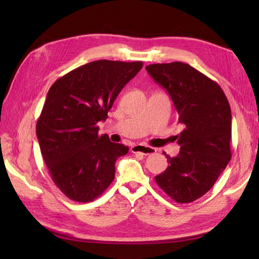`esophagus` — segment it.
Returning a JSON list of instances; mask_svg holds the SVG:
<instances>
[{
  "label": "esophagus",
  "mask_w": 259,
  "mask_h": 259,
  "mask_svg": "<svg viewBox=\"0 0 259 259\" xmlns=\"http://www.w3.org/2000/svg\"><path fill=\"white\" fill-rule=\"evenodd\" d=\"M131 152L134 153H141V155L145 156H149L152 155V153L156 152V149L149 146H144V145H135L131 147Z\"/></svg>",
  "instance_id": "esophagus-1"
}]
</instances>
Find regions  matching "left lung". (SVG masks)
<instances>
[{
  "label": "left lung",
  "instance_id": "8db88e82",
  "mask_svg": "<svg viewBox=\"0 0 259 259\" xmlns=\"http://www.w3.org/2000/svg\"><path fill=\"white\" fill-rule=\"evenodd\" d=\"M146 70L168 91L184 126L179 155H164L168 168L156 183L176 202H192L210 190L232 158L229 102L217 82L187 63H155Z\"/></svg>",
  "mask_w": 259,
  "mask_h": 259
}]
</instances>
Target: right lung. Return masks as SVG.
I'll use <instances>...</instances> for the list:
<instances>
[{
    "mask_svg": "<svg viewBox=\"0 0 259 259\" xmlns=\"http://www.w3.org/2000/svg\"><path fill=\"white\" fill-rule=\"evenodd\" d=\"M141 61L98 60L76 68L51 85L36 122V137L53 183L69 199L90 202L114 179V163L129 148L99 136L97 123Z\"/></svg>",
    "mask_w": 259,
    "mask_h": 259,
    "instance_id": "right-lung-1",
    "label": "right lung"
}]
</instances>
